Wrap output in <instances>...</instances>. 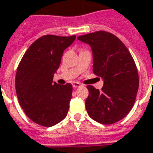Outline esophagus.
I'll use <instances>...</instances> for the list:
<instances>
[{
  "mask_svg": "<svg viewBox=\"0 0 153 153\" xmlns=\"http://www.w3.org/2000/svg\"><path fill=\"white\" fill-rule=\"evenodd\" d=\"M72 85H73V88H79V87H81V86H82V84L78 82H74L73 83H72Z\"/></svg>",
  "mask_w": 153,
  "mask_h": 153,
  "instance_id": "obj_1",
  "label": "esophagus"
}]
</instances>
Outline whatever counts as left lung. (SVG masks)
<instances>
[{
    "instance_id": "left-lung-1",
    "label": "left lung",
    "mask_w": 153,
    "mask_h": 153,
    "mask_svg": "<svg viewBox=\"0 0 153 153\" xmlns=\"http://www.w3.org/2000/svg\"><path fill=\"white\" fill-rule=\"evenodd\" d=\"M78 39L91 46L93 73L102 78L101 91L88 85L85 106L89 117L108 125L129 114L139 89V74L131 53L113 34L100 30L79 36Z\"/></svg>"
}]
</instances>
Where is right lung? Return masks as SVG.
Instances as JSON below:
<instances>
[{
    "label": "right lung",
    "mask_w": 153,
    "mask_h": 153,
    "mask_svg": "<svg viewBox=\"0 0 153 153\" xmlns=\"http://www.w3.org/2000/svg\"><path fill=\"white\" fill-rule=\"evenodd\" d=\"M76 36H44L28 48L17 69L15 88L19 104L31 121L50 127L67 115L72 85L53 81L64 50Z\"/></svg>",
    "instance_id": "1"
}]
</instances>
